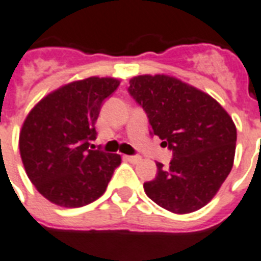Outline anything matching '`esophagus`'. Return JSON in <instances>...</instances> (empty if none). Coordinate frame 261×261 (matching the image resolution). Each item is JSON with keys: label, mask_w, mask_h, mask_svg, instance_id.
Returning a JSON list of instances; mask_svg holds the SVG:
<instances>
[{"label": "esophagus", "mask_w": 261, "mask_h": 261, "mask_svg": "<svg viewBox=\"0 0 261 261\" xmlns=\"http://www.w3.org/2000/svg\"><path fill=\"white\" fill-rule=\"evenodd\" d=\"M126 159L130 163H133V164H137V163H139L141 160H142L139 156H126Z\"/></svg>", "instance_id": "esophagus-1"}]
</instances>
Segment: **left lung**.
I'll list each match as a JSON object with an SVG mask.
<instances>
[{
	"mask_svg": "<svg viewBox=\"0 0 261 261\" xmlns=\"http://www.w3.org/2000/svg\"><path fill=\"white\" fill-rule=\"evenodd\" d=\"M130 94L148 113L152 133L172 149L170 166L156 163L146 196L172 214L201 210L234 164L237 128L218 101L178 77L156 73L130 79Z\"/></svg>",
	"mask_w": 261,
	"mask_h": 261,
	"instance_id": "left-lung-1",
	"label": "left lung"
}]
</instances>
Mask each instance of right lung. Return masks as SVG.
Listing matches in <instances>:
<instances>
[{"mask_svg": "<svg viewBox=\"0 0 261 261\" xmlns=\"http://www.w3.org/2000/svg\"><path fill=\"white\" fill-rule=\"evenodd\" d=\"M120 85L90 76L50 91L29 112L19 134L25 174L46 200L63 208L95 201L107 190L122 157L91 150L101 104Z\"/></svg>", "mask_w": 261, "mask_h": 261, "instance_id": "add662e5", "label": "right lung"}]
</instances>
